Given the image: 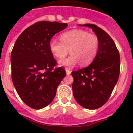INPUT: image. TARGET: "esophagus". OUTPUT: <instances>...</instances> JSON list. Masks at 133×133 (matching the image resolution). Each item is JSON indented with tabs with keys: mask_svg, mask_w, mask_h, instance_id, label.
I'll return each instance as SVG.
<instances>
[{
	"mask_svg": "<svg viewBox=\"0 0 133 133\" xmlns=\"http://www.w3.org/2000/svg\"><path fill=\"white\" fill-rule=\"evenodd\" d=\"M65 70H66V75H68L71 73V70L70 69H68V68H66Z\"/></svg>",
	"mask_w": 133,
	"mask_h": 133,
	"instance_id": "34e87169",
	"label": "esophagus"
}]
</instances>
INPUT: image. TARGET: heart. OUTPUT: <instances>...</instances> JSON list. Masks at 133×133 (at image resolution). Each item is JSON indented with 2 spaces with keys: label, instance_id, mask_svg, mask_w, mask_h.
I'll list each match as a JSON object with an SVG mask.
<instances>
[{
  "label": "heart",
  "instance_id": "1",
  "mask_svg": "<svg viewBox=\"0 0 133 133\" xmlns=\"http://www.w3.org/2000/svg\"><path fill=\"white\" fill-rule=\"evenodd\" d=\"M61 42L52 39L50 50L56 57L63 59L69 54L68 58L61 61L59 64L65 66H72L79 61L83 66L89 64L96 58L99 46V39L97 35L89 34L83 29H72L62 33L60 36Z\"/></svg>",
  "mask_w": 133,
  "mask_h": 133
}]
</instances>
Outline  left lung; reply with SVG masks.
I'll return each instance as SVG.
<instances>
[{
	"instance_id": "8db88e82",
	"label": "left lung",
	"mask_w": 133,
	"mask_h": 133,
	"mask_svg": "<svg viewBox=\"0 0 133 133\" xmlns=\"http://www.w3.org/2000/svg\"><path fill=\"white\" fill-rule=\"evenodd\" d=\"M99 37V46L91 64L71 72L73 96L78 104L89 110L99 108L107 102L120 74V54L113 39L94 24H85Z\"/></svg>"
}]
</instances>
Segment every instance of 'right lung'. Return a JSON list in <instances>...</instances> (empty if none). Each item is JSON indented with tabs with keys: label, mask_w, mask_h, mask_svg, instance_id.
<instances>
[{
	"label": "right lung",
	"mask_w": 133,
	"mask_h": 133,
	"mask_svg": "<svg viewBox=\"0 0 133 133\" xmlns=\"http://www.w3.org/2000/svg\"><path fill=\"white\" fill-rule=\"evenodd\" d=\"M67 23L38 21L18 37L11 52V78L20 98L31 108L39 110L52 102L56 89L66 75L50 50V42Z\"/></svg>",
	"instance_id": "add662e5"
}]
</instances>
